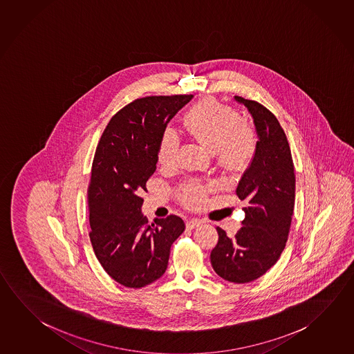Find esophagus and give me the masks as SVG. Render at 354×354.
<instances>
[{"instance_id":"34e87169","label":"esophagus","mask_w":354,"mask_h":354,"mask_svg":"<svg viewBox=\"0 0 354 354\" xmlns=\"http://www.w3.org/2000/svg\"><path fill=\"white\" fill-rule=\"evenodd\" d=\"M200 223H201V221L198 220V218H190V220H187V221H186V229H195V227H198V226H200Z\"/></svg>"}]
</instances>
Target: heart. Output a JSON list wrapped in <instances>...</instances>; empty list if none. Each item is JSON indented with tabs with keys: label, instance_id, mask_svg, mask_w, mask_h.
<instances>
[{
	"label": "heart",
	"instance_id": "b5f03b06",
	"mask_svg": "<svg viewBox=\"0 0 354 354\" xmlns=\"http://www.w3.org/2000/svg\"><path fill=\"white\" fill-rule=\"evenodd\" d=\"M186 131L196 142L211 151H216L220 165L227 170L239 171L248 168L256 151L254 128L242 120L231 106L216 100L196 103L184 118ZM179 138L171 129L164 131L158 145V162L164 168L173 167L178 159ZM180 201L187 206H196L204 198L205 189L198 184H187L179 189Z\"/></svg>",
	"mask_w": 354,
	"mask_h": 354
}]
</instances>
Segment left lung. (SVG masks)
<instances>
[{
    "instance_id": "8db88e82",
    "label": "left lung",
    "mask_w": 354,
    "mask_h": 354,
    "mask_svg": "<svg viewBox=\"0 0 354 354\" xmlns=\"http://www.w3.org/2000/svg\"><path fill=\"white\" fill-rule=\"evenodd\" d=\"M254 117L256 151L236 189L246 203L241 229L230 239L217 226L218 241L211 251L214 271L229 282L248 283L277 262L286 246L295 207L296 176L291 148L279 120L256 100L236 95Z\"/></svg>"
}]
</instances>
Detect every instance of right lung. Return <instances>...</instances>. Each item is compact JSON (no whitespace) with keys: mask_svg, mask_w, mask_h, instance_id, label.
Masks as SVG:
<instances>
[{"mask_svg":"<svg viewBox=\"0 0 354 354\" xmlns=\"http://www.w3.org/2000/svg\"><path fill=\"white\" fill-rule=\"evenodd\" d=\"M192 94L150 95L113 115L94 154L88 186L89 239L100 265L118 283L140 288L160 279L185 223L176 215L149 225L140 207L154 174L158 145L170 119Z\"/></svg>","mask_w":354,"mask_h":354,"instance_id":"right-lung-1","label":"right lung"}]
</instances>
